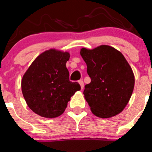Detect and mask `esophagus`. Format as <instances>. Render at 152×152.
I'll list each match as a JSON object with an SVG mask.
<instances>
[{"instance_id": "1", "label": "esophagus", "mask_w": 152, "mask_h": 152, "mask_svg": "<svg viewBox=\"0 0 152 152\" xmlns=\"http://www.w3.org/2000/svg\"><path fill=\"white\" fill-rule=\"evenodd\" d=\"M78 82L80 85V88H81V90H83V88H84V82H83V80H79Z\"/></svg>"}]
</instances>
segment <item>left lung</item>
Masks as SVG:
<instances>
[{
    "label": "left lung",
    "instance_id": "1",
    "mask_svg": "<svg viewBox=\"0 0 152 152\" xmlns=\"http://www.w3.org/2000/svg\"><path fill=\"white\" fill-rule=\"evenodd\" d=\"M91 79L84 87L86 101L95 116L110 118L120 113L129 101L135 76L123 55L113 47L101 45L80 49Z\"/></svg>",
    "mask_w": 152,
    "mask_h": 152
}]
</instances>
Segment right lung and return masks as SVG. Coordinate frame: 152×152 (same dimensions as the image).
<instances>
[{"label": "right lung", "mask_w": 152, "mask_h": 152, "mask_svg": "<svg viewBox=\"0 0 152 152\" xmlns=\"http://www.w3.org/2000/svg\"><path fill=\"white\" fill-rule=\"evenodd\" d=\"M68 52L46 50L32 62L21 80L23 95L28 107L39 116H61L75 93L80 90L77 82L69 80L66 62Z\"/></svg>", "instance_id": "obj_1"}]
</instances>
